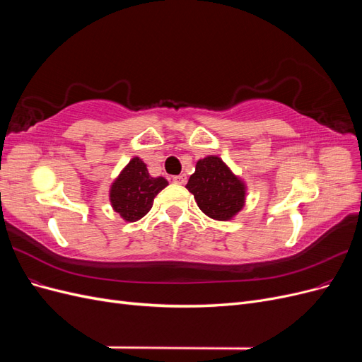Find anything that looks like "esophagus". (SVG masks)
Returning <instances> with one entry per match:
<instances>
[{
    "mask_svg": "<svg viewBox=\"0 0 362 362\" xmlns=\"http://www.w3.org/2000/svg\"><path fill=\"white\" fill-rule=\"evenodd\" d=\"M172 181H173L175 184H180V185H182V184L187 182V177H185L184 173H181V175H175V177L172 178Z\"/></svg>",
    "mask_w": 362,
    "mask_h": 362,
    "instance_id": "34e87169",
    "label": "esophagus"
}]
</instances>
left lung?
<instances>
[{"label":"left lung","instance_id":"8db88e82","mask_svg":"<svg viewBox=\"0 0 362 362\" xmlns=\"http://www.w3.org/2000/svg\"><path fill=\"white\" fill-rule=\"evenodd\" d=\"M194 201L214 221H231L246 201V185L217 156H208L196 163L187 185Z\"/></svg>","mask_w":362,"mask_h":362}]
</instances>
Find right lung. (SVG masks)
Masks as SVG:
<instances>
[{
  "mask_svg": "<svg viewBox=\"0 0 362 362\" xmlns=\"http://www.w3.org/2000/svg\"><path fill=\"white\" fill-rule=\"evenodd\" d=\"M168 184L163 177L152 178L139 157L131 158L110 187L113 210L124 221L136 222L149 213L154 198Z\"/></svg>",
  "mask_w": 362,
  "mask_h": 362,
  "instance_id": "obj_1",
  "label": "right lung"
}]
</instances>
